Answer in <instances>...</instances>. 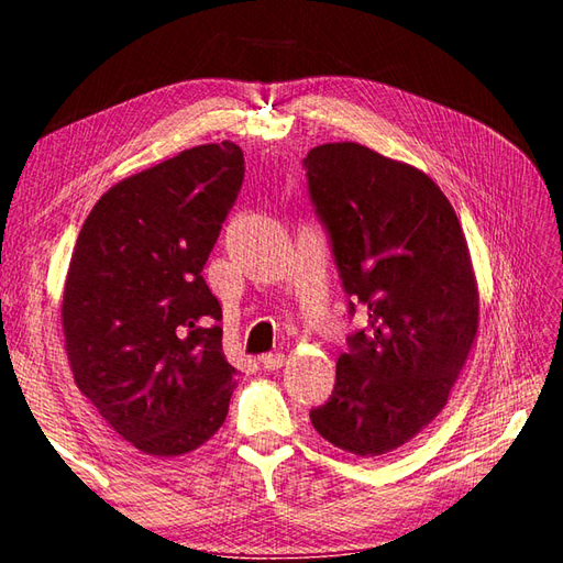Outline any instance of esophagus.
Returning <instances> with one entry per match:
<instances>
[{"mask_svg":"<svg viewBox=\"0 0 563 563\" xmlns=\"http://www.w3.org/2000/svg\"><path fill=\"white\" fill-rule=\"evenodd\" d=\"M284 354L282 352H275V354H263L261 356V364H263V368H267V371H277V368H282L284 366Z\"/></svg>","mask_w":563,"mask_h":563,"instance_id":"34e87169","label":"esophagus"}]
</instances>
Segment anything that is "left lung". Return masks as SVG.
I'll return each instance as SVG.
<instances>
[{
	"label": "left lung",
	"mask_w": 563,
	"mask_h": 563,
	"mask_svg": "<svg viewBox=\"0 0 563 563\" xmlns=\"http://www.w3.org/2000/svg\"><path fill=\"white\" fill-rule=\"evenodd\" d=\"M350 317L335 387L310 411L314 430L362 457L399 449L444 408L479 327V294L463 228L418 168L360 143H327L302 159Z\"/></svg>",
	"instance_id": "left-lung-1"
}]
</instances>
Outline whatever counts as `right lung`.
<instances>
[{"label":"right lung","mask_w":563,"mask_h":563,"mask_svg":"<svg viewBox=\"0 0 563 563\" xmlns=\"http://www.w3.org/2000/svg\"><path fill=\"white\" fill-rule=\"evenodd\" d=\"M244 183L230 141L135 174L96 201L67 269L63 331L84 397L147 455L195 451L228 418L223 310L201 277Z\"/></svg>","instance_id":"add662e5"}]
</instances>
